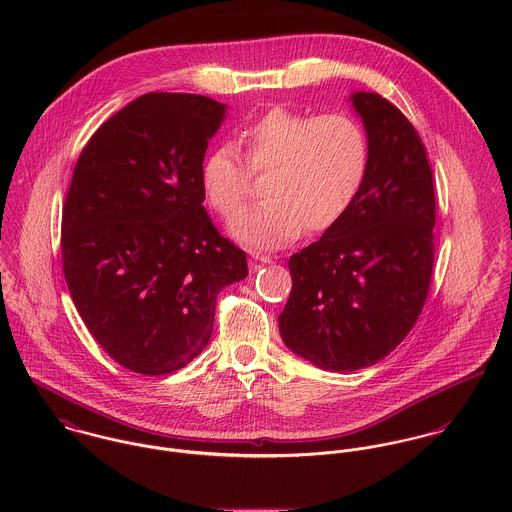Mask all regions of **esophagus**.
<instances>
[{"label":"esophagus","instance_id":"34e87169","mask_svg":"<svg viewBox=\"0 0 512 512\" xmlns=\"http://www.w3.org/2000/svg\"><path fill=\"white\" fill-rule=\"evenodd\" d=\"M270 262H272L270 256H258V254H256V256L250 258V270L256 272V270H260L262 266H266V264H270Z\"/></svg>","mask_w":512,"mask_h":512}]
</instances>
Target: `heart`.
Here are the masks:
<instances>
[{"label": "heart", "mask_w": 512, "mask_h": 512, "mask_svg": "<svg viewBox=\"0 0 512 512\" xmlns=\"http://www.w3.org/2000/svg\"><path fill=\"white\" fill-rule=\"evenodd\" d=\"M240 153L215 147L201 165L209 205L230 219L250 191V171H270L260 205L244 209L230 224L236 240L274 250L293 242L303 228L319 234L333 228L357 201L368 171L363 126L347 114L307 116L272 108L240 130Z\"/></svg>", "instance_id": "heart-1"}]
</instances>
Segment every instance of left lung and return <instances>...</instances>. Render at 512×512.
<instances>
[{
	"label": "left lung",
	"mask_w": 512,
	"mask_h": 512,
	"mask_svg": "<svg viewBox=\"0 0 512 512\" xmlns=\"http://www.w3.org/2000/svg\"><path fill=\"white\" fill-rule=\"evenodd\" d=\"M363 120L368 171L349 213L290 258L292 293L278 317L286 347L311 365H376L410 333L434 266L436 197L426 147L376 92L349 96Z\"/></svg>",
	"instance_id": "left-lung-1"
}]
</instances>
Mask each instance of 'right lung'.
Listing matches in <instances>:
<instances>
[{"instance_id": "right-lung-1", "label": "right lung", "mask_w": 512, "mask_h": 512, "mask_svg": "<svg viewBox=\"0 0 512 512\" xmlns=\"http://www.w3.org/2000/svg\"><path fill=\"white\" fill-rule=\"evenodd\" d=\"M226 104L149 92L82 149L63 207V270L100 347L124 368L169 374L211 341L217 295L246 254L207 215L201 165Z\"/></svg>"}]
</instances>
